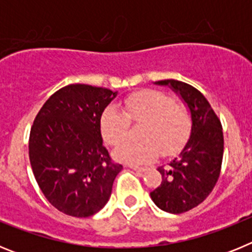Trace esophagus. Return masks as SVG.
Segmentation results:
<instances>
[{
  "label": "esophagus",
  "instance_id": "obj_1",
  "mask_svg": "<svg viewBox=\"0 0 252 252\" xmlns=\"http://www.w3.org/2000/svg\"><path fill=\"white\" fill-rule=\"evenodd\" d=\"M130 168L132 169V170H135V171H140V173H142V171H145V170H146L145 166H135V165H131Z\"/></svg>",
  "mask_w": 252,
  "mask_h": 252
}]
</instances>
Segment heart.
<instances>
[{"label": "heart", "mask_w": 252, "mask_h": 252, "mask_svg": "<svg viewBox=\"0 0 252 252\" xmlns=\"http://www.w3.org/2000/svg\"><path fill=\"white\" fill-rule=\"evenodd\" d=\"M130 121L142 124L140 142H125L113 150L116 160L144 164L158 154L170 155L183 145L190 128V116L184 106L159 91H141L125 101L124 112L108 107L102 113L101 131L104 141L116 146L127 139Z\"/></svg>", "instance_id": "heart-1"}]
</instances>
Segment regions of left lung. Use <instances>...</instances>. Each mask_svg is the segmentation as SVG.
<instances>
[{"instance_id":"8db88e82","label":"left lung","mask_w":252,"mask_h":252,"mask_svg":"<svg viewBox=\"0 0 252 252\" xmlns=\"http://www.w3.org/2000/svg\"><path fill=\"white\" fill-rule=\"evenodd\" d=\"M155 84L168 86L179 95L192 122L190 136L178 157L158 168L162 182L150 193L160 209L178 215L201 204L215 188L223 158V132L211 104L194 87L174 79Z\"/></svg>"}]
</instances>
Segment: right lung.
I'll return each mask as SVG.
<instances>
[{
  "label": "right lung",
  "mask_w": 252,
  "mask_h": 252,
  "mask_svg": "<svg viewBox=\"0 0 252 252\" xmlns=\"http://www.w3.org/2000/svg\"><path fill=\"white\" fill-rule=\"evenodd\" d=\"M117 92L69 84L44 103L30 131L29 158L40 189L53 207L90 217L108 202L122 165L103 146L101 117Z\"/></svg>",
  "instance_id": "1"
}]
</instances>
